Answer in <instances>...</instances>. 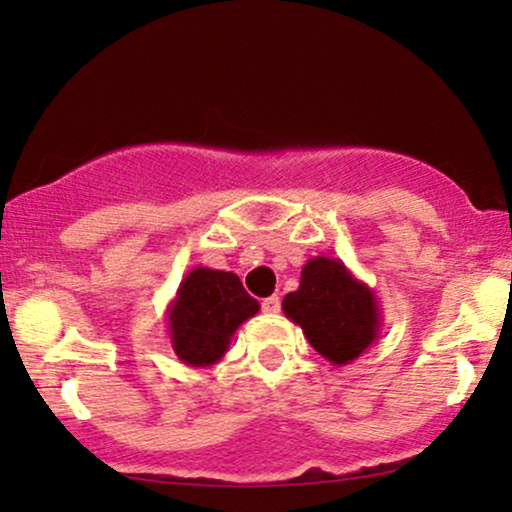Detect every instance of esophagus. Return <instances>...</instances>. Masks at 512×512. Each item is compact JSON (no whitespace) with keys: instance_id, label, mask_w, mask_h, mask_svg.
<instances>
[{"instance_id":"1","label":"esophagus","mask_w":512,"mask_h":512,"mask_svg":"<svg viewBox=\"0 0 512 512\" xmlns=\"http://www.w3.org/2000/svg\"><path fill=\"white\" fill-rule=\"evenodd\" d=\"M261 307H263L265 314H277L279 307H282V300H279L277 296H270V298L263 300Z\"/></svg>"}]
</instances>
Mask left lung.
<instances>
[{"mask_svg": "<svg viewBox=\"0 0 512 512\" xmlns=\"http://www.w3.org/2000/svg\"><path fill=\"white\" fill-rule=\"evenodd\" d=\"M282 310L335 366L359 359L382 333L375 291L356 279L340 258H310L300 272L298 291L286 293Z\"/></svg>", "mask_w": 512, "mask_h": 512, "instance_id": "1", "label": "left lung"}]
</instances>
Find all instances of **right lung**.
I'll return each instance as SVG.
<instances>
[{
  "instance_id": "1",
  "label": "right lung",
  "mask_w": 512,
  "mask_h": 512,
  "mask_svg": "<svg viewBox=\"0 0 512 512\" xmlns=\"http://www.w3.org/2000/svg\"><path fill=\"white\" fill-rule=\"evenodd\" d=\"M261 310L235 272L193 268L167 305V333L186 366L207 368L223 359L244 321Z\"/></svg>"
}]
</instances>
